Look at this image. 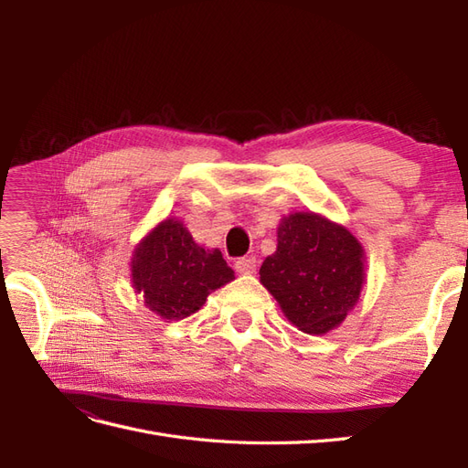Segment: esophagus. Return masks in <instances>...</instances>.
Returning a JSON list of instances; mask_svg holds the SVG:
<instances>
[{"mask_svg": "<svg viewBox=\"0 0 468 468\" xmlns=\"http://www.w3.org/2000/svg\"><path fill=\"white\" fill-rule=\"evenodd\" d=\"M234 267H236L238 273L251 275V273H256L258 261H256V258H239V260L234 263Z\"/></svg>", "mask_w": 468, "mask_h": 468, "instance_id": "1", "label": "esophagus"}]
</instances>
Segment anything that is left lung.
Here are the masks:
<instances>
[{
  "label": "left lung",
  "mask_w": 468,
  "mask_h": 468,
  "mask_svg": "<svg viewBox=\"0 0 468 468\" xmlns=\"http://www.w3.org/2000/svg\"><path fill=\"white\" fill-rule=\"evenodd\" d=\"M260 281L301 332L328 334L359 301L365 250L346 226L318 212H291L279 222L277 250Z\"/></svg>",
  "instance_id": "obj_1"
}]
</instances>
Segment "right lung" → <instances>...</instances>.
<instances>
[{
  "label": "right lung",
  "instance_id": "right-lung-1",
  "mask_svg": "<svg viewBox=\"0 0 468 468\" xmlns=\"http://www.w3.org/2000/svg\"><path fill=\"white\" fill-rule=\"evenodd\" d=\"M133 289L162 320L195 314L207 296L234 281L218 248L208 250L193 239L186 224L165 218L140 239L131 260Z\"/></svg>",
  "mask_w": 468,
  "mask_h": 468
}]
</instances>
